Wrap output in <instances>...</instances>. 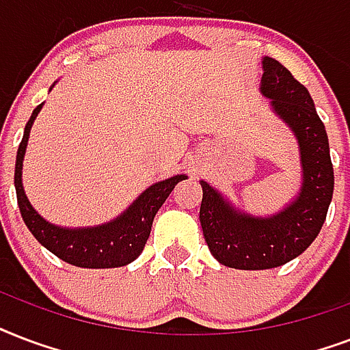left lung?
I'll list each match as a JSON object with an SVG mask.
<instances>
[{"instance_id": "obj_1", "label": "left lung", "mask_w": 350, "mask_h": 350, "mask_svg": "<svg viewBox=\"0 0 350 350\" xmlns=\"http://www.w3.org/2000/svg\"><path fill=\"white\" fill-rule=\"evenodd\" d=\"M259 89L296 137L301 188L283 210L261 217L235 208L217 188L200 180L206 245L221 265L237 270L281 267L303 254L318 237L334 191L329 137L307 88L278 59L265 56Z\"/></svg>"}]
</instances>
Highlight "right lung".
Instances as JSON below:
<instances>
[{"mask_svg": "<svg viewBox=\"0 0 350 350\" xmlns=\"http://www.w3.org/2000/svg\"><path fill=\"white\" fill-rule=\"evenodd\" d=\"M53 88L54 85H51V89ZM42 107L43 104H40L32 111L25 131H23L21 144L18 148V155H16V197H18V206H20L21 217L25 221L27 228L31 230V234L36 237L40 245L45 246L49 252H53L54 256L69 265L80 268L126 267L142 254L159 208L164 204V200L170 197L177 183L188 178V175H173L166 180L151 184L150 188L138 195L118 217L109 223L85 226V228H65V226L49 223L32 208L23 189V180H21V170H23V159H25L31 127Z\"/></svg>", "mask_w": 350, "mask_h": 350, "instance_id": "obj_1", "label": "right lung"}]
</instances>
